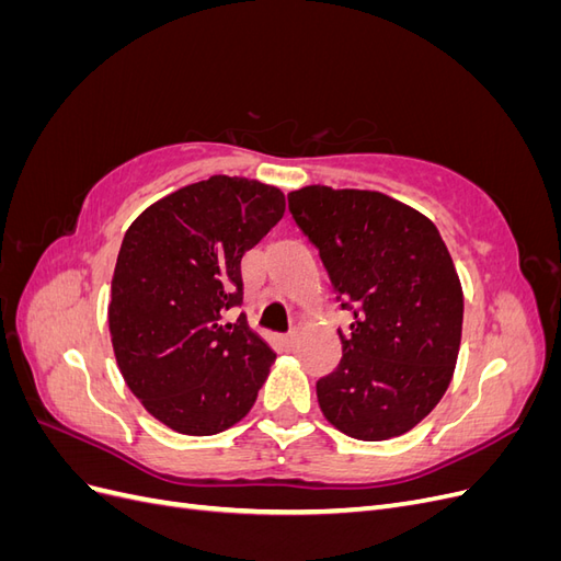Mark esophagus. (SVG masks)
<instances>
[{"mask_svg":"<svg viewBox=\"0 0 561 561\" xmlns=\"http://www.w3.org/2000/svg\"><path fill=\"white\" fill-rule=\"evenodd\" d=\"M297 342H299V334H297V332H287V334H285V346H287V348L297 346Z\"/></svg>","mask_w":561,"mask_h":561,"instance_id":"1","label":"esophagus"}]
</instances>
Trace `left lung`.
Here are the masks:
<instances>
[{
  "label": "left lung",
  "mask_w": 561,
  "mask_h": 561,
  "mask_svg": "<svg viewBox=\"0 0 561 561\" xmlns=\"http://www.w3.org/2000/svg\"><path fill=\"white\" fill-rule=\"evenodd\" d=\"M342 309V360L318 379V404L355 439H388L433 412L451 381L463 293L437 227L381 192L304 186L287 194Z\"/></svg>",
  "instance_id": "8db88e82"
}]
</instances>
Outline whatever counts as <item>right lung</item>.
Masks as SVG:
<instances>
[{"label": "right lung", "mask_w": 561, "mask_h": 561, "mask_svg": "<svg viewBox=\"0 0 561 561\" xmlns=\"http://www.w3.org/2000/svg\"><path fill=\"white\" fill-rule=\"evenodd\" d=\"M285 213L257 180L213 175L157 201L118 250L110 334L118 369L151 416L184 435H215L257 400L276 353L252 332L243 254Z\"/></svg>", "instance_id": "1"}]
</instances>
